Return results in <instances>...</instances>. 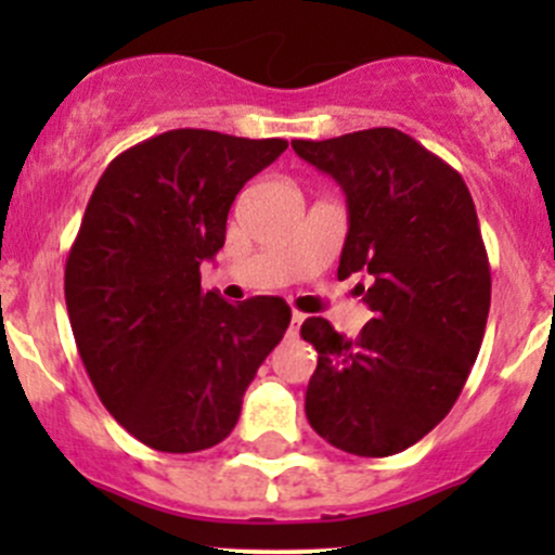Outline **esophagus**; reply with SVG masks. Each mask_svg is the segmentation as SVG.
I'll return each mask as SVG.
<instances>
[{"label": "esophagus", "instance_id": "1", "mask_svg": "<svg viewBox=\"0 0 555 555\" xmlns=\"http://www.w3.org/2000/svg\"><path fill=\"white\" fill-rule=\"evenodd\" d=\"M304 313H298V311H295L293 313V319H289V327H287V335H289V338H295V335H298L300 333V324H304Z\"/></svg>", "mask_w": 555, "mask_h": 555}]
</instances>
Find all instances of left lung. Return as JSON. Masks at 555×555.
<instances>
[{"label":"left lung","mask_w":555,"mask_h":555,"mask_svg":"<svg viewBox=\"0 0 555 555\" xmlns=\"http://www.w3.org/2000/svg\"><path fill=\"white\" fill-rule=\"evenodd\" d=\"M293 150L340 184L349 233L338 279L362 273L373 319L357 340L322 317L300 335L317 349L306 416L354 456H391L438 427L483 340L491 271L467 184L397 128H367Z\"/></svg>","instance_id":"1"}]
</instances>
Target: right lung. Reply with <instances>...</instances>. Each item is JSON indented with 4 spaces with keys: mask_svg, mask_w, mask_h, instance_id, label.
Returning <instances> with one entry per match:
<instances>
[{
    "mask_svg": "<svg viewBox=\"0 0 555 555\" xmlns=\"http://www.w3.org/2000/svg\"><path fill=\"white\" fill-rule=\"evenodd\" d=\"M284 150V139L177 128L117 155L88 201L66 311L99 400L150 449L222 443L289 327L282 298L228 304L201 289L238 190Z\"/></svg>",
    "mask_w": 555,
    "mask_h": 555,
    "instance_id": "right-lung-1",
    "label": "right lung"
}]
</instances>
